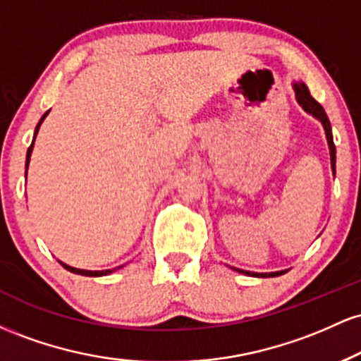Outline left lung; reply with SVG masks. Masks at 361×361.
<instances>
[{
    "instance_id": "left-lung-1",
    "label": "left lung",
    "mask_w": 361,
    "mask_h": 361,
    "mask_svg": "<svg viewBox=\"0 0 361 361\" xmlns=\"http://www.w3.org/2000/svg\"><path fill=\"white\" fill-rule=\"evenodd\" d=\"M292 88L295 91V100L299 105L304 109L305 114L312 115L314 118H317L319 122L322 123L326 132V139H327V146H329V156H331V169H333V175H336V147H334L333 142V132H331V123L329 118H327L324 109H322L319 103L310 97L309 88L305 86V82L302 81H293L292 82ZM233 270L244 273V275H250V276H256V279H270V276H280L283 273H287V270H281V271H271V273H256V271H246L241 270V268H233Z\"/></svg>"
}]
</instances>
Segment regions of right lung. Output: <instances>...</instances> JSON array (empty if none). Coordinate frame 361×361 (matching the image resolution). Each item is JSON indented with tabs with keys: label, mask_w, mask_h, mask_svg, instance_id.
<instances>
[{
	"label": "right lung",
	"mask_w": 361,
	"mask_h": 361,
	"mask_svg": "<svg viewBox=\"0 0 361 361\" xmlns=\"http://www.w3.org/2000/svg\"><path fill=\"white\" fill-rule=\"evenodd\" d=\"M49 111H51V110H49ZM49 111H45V114L42 115V118L39 120V123H37V127H35V132H34V140H32L30 147H28V151H27V161H25V168H27V171H28V164H30V156H32V151H34L35 137H37V134H39V128H40V126H42L44 118L47 117V115H49ZM25 175H27V173H25ZM59 263H61L62 267H64L66 270H68V271H71V273H76V275H82V276H105V275H110V273L117 271L118 268L126 267V264H120V267H117V268H111V270H97V271H93V270H81V268H74V267H69V264L62 263V261H59Z\"/></svg>",
	"instance_id": "obj_1"
}]
</instances>
